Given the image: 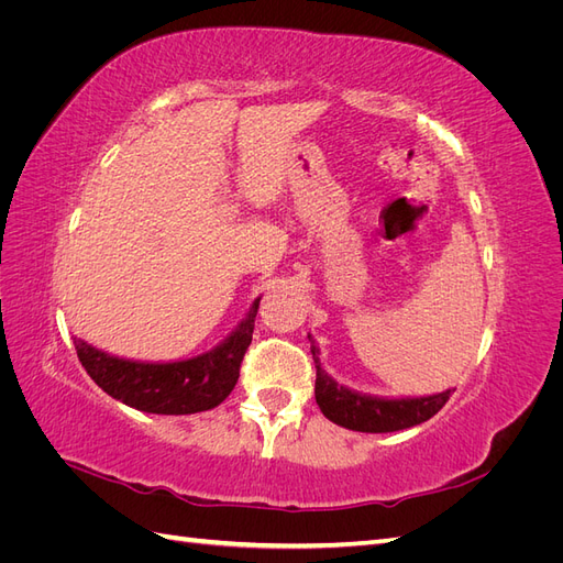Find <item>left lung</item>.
Segmentation results:
<instances>
[{
	"instance_id": "left-lung-1",
	"label": "left lung",
	"mask_w": 563,
	"mask_h": 563,
	"mask_svg": "<svg viewBox=\"0 0 563 563\" xmlns=\"http://www.w3.org/2000/svg\"><path fill=\"white\" fill-rule=\"evenodd\" d=\"M310 338L312 360L317 366V383H314V397L321 408V413L331 422L347 428L354 432H397L413 428L424 420H430L434 413L441 411L451 397V389L439 391L430 397H401V399H387V397H373L362 395V391L350 389L345 385H338L319 362V347L314 338Z\"/></svg>"
}]
</instances>
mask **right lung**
Listing matches in <instances>:
<instances>
[{"label": "right lung", "mask_w": 563, "mask_h": 563, "mask_svg": "<svg viewBox=\"0 0 563 563\" xmlns=\"http://www.w3.org/2000/svg\"><path fill=\"white\" fill-rule=\"evenodd\" d=\"M261 298L223 343L180 362H135L108 354L75 338V350L91 380L117 401L145 413L187 416L225 401L240 378Z\"/></svg>", "instance_id": "add662e5"}]
</instances>
